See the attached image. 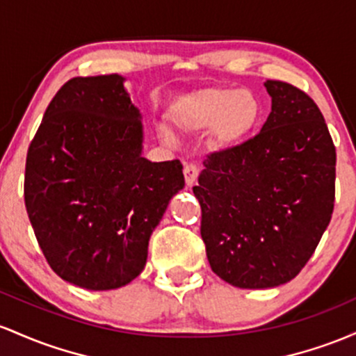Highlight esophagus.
I'll use <instances>...</instances> for the list:
<instances>
[{
    "instance_id": "esophagus-1",
    "label": "esophagus",
    "mask_w": 356,
    "mask_h": 356,
    "mask_svg": "<svg viewBox=\"0 0 356 356\" xmlns=\"http://www.w3.org/2000/svg\"><path fill=\"white\" fill-rule=\"evenodd\" d=\"M183 173H185V181H186V185L191 186L195 181H197L198 173H200V166L195 165V163H186L185 170H183Z\"/></svg>"
}]
</instances>
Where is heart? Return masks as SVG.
Here are the masks:
<instances>
[{
	"mask_svg": "<svg viewBox=\"0 0 356 356\" xmlns=\"http://www.w3.org/2000/svg\"><path fill=\"white\" fill-rule=\"evenodd\" d=\"M171 121L179 129L197 133L211 127V138L218 146L241 141L262 118L257 95L247 89L209 87L186 95L171 109ZM170 138V133H166Z\"/></svg>",
	"mask_w": 356,
	"mask_h": 356,
	"instance_id": "b5f03b06",
	"label": "heart"
}]
</instances>
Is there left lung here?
Returning <instances> with one entry per match:
<instances>
[{"mask_svg":"<svg viewBox=\"0 0 356 356\" xmlns=\"http://www.w3.org/2000/svg\"><path fill=\"white\" fill-rule=\"evenodd\" d=\"M264 86L273 111L261 133L210 153L193 186L211 270L242 289L296 277L334 207L337 151L321 111L291 83Z\"/></svg>","mask_w":356,"mask_h":356,"instance_id":"8db88e82","label":"left lung"}]
</instances>
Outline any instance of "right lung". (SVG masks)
I'll list each match as a JSON object with an SVG mask.
<instances>
[{"label":"right lung","instance_id":"add662e5","mask_svg":"<svg viewBox=\"0 0 356 356\" xmlns=\"http://www.w3.org/2000/svg\"><path fill=\"white\" fill-rule=\"evenodd\" d=\"M141 153V114L124 77H74L51 99L28 147L25 205L63 281L118 289L145 269L151 234L185 177L179 159Z\"/></svg>","mask_w":356,"mask_h":356}]
</instances>
